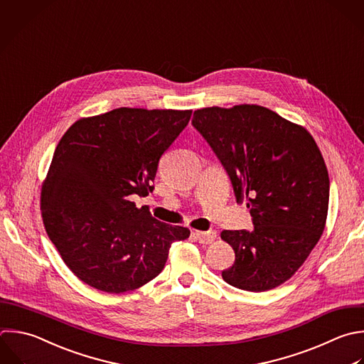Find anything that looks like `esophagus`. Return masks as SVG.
<instances>
[{
    "instance_id": "esophagus-1",
    "label": "esophagus",
    "mask_w": 364,
    "mask_h": 364,
    "mask_svg": "<svg viewBox=\"0 0 364 364\" xmlns=\"http://www.w3.org/2000/svg\"><path fill=\"white\" fill-rule=\"evenodd\" d=\"M199 243L202 245H209L216 239V232L215 230H205V232H195L193 233Z\"/></svg>"
}]
</instances>
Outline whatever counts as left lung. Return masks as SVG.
Wrapping results in <instances>:
<instances>
[{
    "label": "left lung",
    "instance_id": "left-lung-1",
    "mask_svg": "<svg viewBox=\"0 0 364 364\" xmlns=\"http://www.w3.org/2000/svg\"><path fill=\"white\" fill-rule=\"evenodd\" d=\"M192 125L226 169L253 229L223 230L235 263L226 283L264 291L289 280L318 242L328 209V173L313 136L260 105L202 108Z\"/></svg>",
    "mask_w": 364,
    "mask_h": 364
}]
</instances>
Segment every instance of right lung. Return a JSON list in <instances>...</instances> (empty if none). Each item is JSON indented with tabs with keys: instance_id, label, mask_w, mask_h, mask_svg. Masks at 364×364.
Returning a JSON list of instances; mask_svg holds the SVG:
<instances>
[{
	"instance_id": "add662e5",
	"label": "right lung",
	"mask_w": 364,
	"mask_h": 364,
	"mask_svg": "<svg viewBox=\"0 0 364 364\" xmlns=\"http://www.w3.org/2000/svg\"><path fill=\"white\" fill-rule=\"evenodd\" d=\"M192 111L118 108L78 119L61 138L41 191L46 230L71 272L107 291L135 290L191 230L152 218L134 195L154 191L161 156Z\"/></svg>"
}]
</instances>
